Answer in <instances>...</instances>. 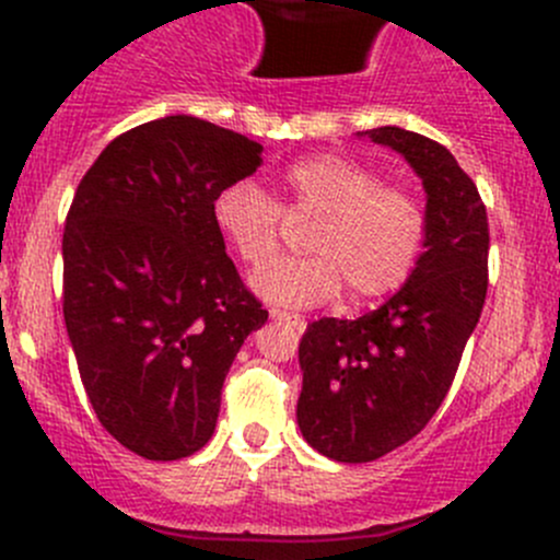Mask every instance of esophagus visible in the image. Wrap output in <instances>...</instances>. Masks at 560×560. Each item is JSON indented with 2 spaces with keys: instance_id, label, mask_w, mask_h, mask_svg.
<instances>
[{
  "instance_id": "esophagus-1",
  "label": "esophagus",
  "mask_w": 560,
  "mask_h": 560,
  "mask_svg": "<svg viewBox=\"0 0 560 560\" xmlns=\"http://www.w3.org/2000/svg\"><path fill=\"white\" fill-rule=\"evenodd\" d=\"M270 319L276 322H284V325H292L298 332L306 330V319L301 314H292V312H281V308H270Z\"/></svg>"
}]
</instances>
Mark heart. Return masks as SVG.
I'll use <instances>...</instances> for the list:
<instances>
[{"instance_id":"obj_1","label":"heart","mask_w":560,"mask_h":560,"mask_svg":"<svg viewBox=\"0 0 560 560\" xmlns=\"http://www.w3.org/2000/svg\"><path fill=\"white\" fill-rule=\"evenodd\" d=\"M284 195L290 217L319 222L306 238L314 257L284 259L254 276V292L276 306H319L343 284L354 301L389 295L425 252V206L347 156L314 154L292 162L284 171ZM211 219L248 268H262L279 252L281 208L254 180L222 186L211 202Z\"/></svg>"}]
</instances>
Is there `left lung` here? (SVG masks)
Listing matches in <instances>:
<instances>
[{
  "mask_svg": "<svg viewBox=\"0 0 560 560\" xmlns=\"http://www.w3.org/2000/svg\"><path fill=\"white\" fill-rule=\"evenodd\" d=\"M360 138L398 151L420 175L428 238L409 279L376 312L322 316L301 338L298 425L316 453L338 463L376 460L428 425L488 292V213L455 156L400 127Z\"/></svg>",
  "mask_w": 560,
  "mask_h": 560,
  "instance_id": "obj_1",
  "label": "left lung"
}]
</instances>
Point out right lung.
Wrapping results in <instances>:
<instances>
[{
  "label": "right lung",
  "mask_w": 560,
  "mask_h": 560,
  "mask_svg": "<svg viewBox=\"0 0 560 560\" xmlns=\"http://www.w3.org/2000/svg\"><path fill=\"white\" fill-rule=\"evenodd\" d=\"M259 165L246 135L178 113L110 140L72 197L67 336L97 420L145 460L206 447L224 376L268 319L211 219Z\"/></svg>",
  "instance_id": "obj_1"
}]
</instances>
